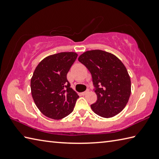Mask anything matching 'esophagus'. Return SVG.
<instances>
[{"mask_svg": "<svg viewBox=\"0 0 159 159\" xmlns=\"http://www.w3.org/2000/svg\"><path fill=\"white\" fill-rule=\"evenodd\" d=\"M89 93V90H86V91H85V92H83V93H81V95H86V94H87V93Z\"/></svg>", "mask_w": 159, "mask_h": 159, "instance_id": "obj_1", "label": "esophagus"}]
</instances>
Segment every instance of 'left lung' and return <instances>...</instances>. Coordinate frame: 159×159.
Returning a JSON list of instances; mask_svg holds the SVG:
<instances>
[{"instance_id":"1","label":"left lung","mask_w":159,"mask_h":159,"mask_svg":"<svg viewBox=\"0 0 159 159\" xmlns=\"http://www.w3.org/2000/svg\"><path fill=\"white\" fill-rule=\"evenodd\" d=\"M79 61L92 75L98 99L91 104L96 114L104 118L117 115L125 108L131 93V81L121 61L112 54L100 50L85 52Z\"/></svg>"}]
</instances>
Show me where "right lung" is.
Segmentation results:
<instances>
[{
  "mask_svg": "<svg viewBox=\"0 0 159 159\" xmlns=\"http://www.w3.org/2000/svg\"><path fill=\"white\" fill-rule=\"evenodd\" d=\"M76 52H60L48 56L36 66L31 80L34 101L43 114L61 119L73 111L78 94L66 78L76 60Z\"/></svg>",
  "mask_w": 159,
  "mask_h": 159,
  "instance_id": "right-lung-1",
  "label": "right lung"
}]
</instances>
